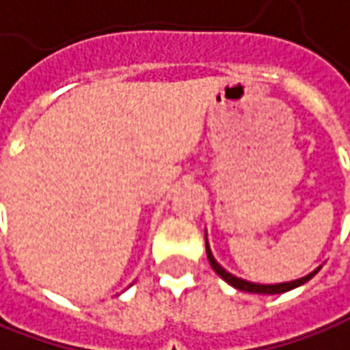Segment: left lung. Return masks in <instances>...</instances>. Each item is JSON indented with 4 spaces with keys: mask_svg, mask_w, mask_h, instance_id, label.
I'll list each match as a JSON object with an SVG mask.
<instances>
[{
    "mask_svg": "<svg viewBox=\"0 0 350 350\" xmlns=\"http://www.w3.org/2000/svg\"><path fill=\"white\" fill-rule=\"evenodd\" d=\"M205 239H206V232H205ZM206 243V258H208V262L213 266V270H215L216 274L220 275L224 282L235 287V289H239V291H247V293H260V295H278V293H285V291H291L295 287H299V285L306 284L312 275L318 274V270L322 268V266H318L316 270H312L310 274L303 275V278H299V280H293V282H284V284H253V282H247V280H241V278H237V275L230 274L226 268L216 262V258L211 253V247H208V241Z\"/></svg>",
    "mask_w": 350,
    "mask_h": 350,
    "instance_id": "left-lung-1",
    "label": "left lung"
}]
</instances>
